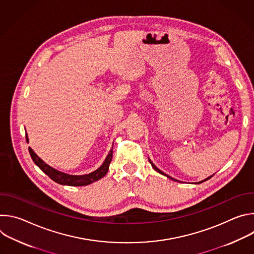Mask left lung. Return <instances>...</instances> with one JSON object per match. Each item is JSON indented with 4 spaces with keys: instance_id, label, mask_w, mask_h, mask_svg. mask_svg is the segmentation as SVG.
<instances>
[{
    "instance_id": "1",
    "label": "left lung",
    "mask_w": 254,
    "mask_h": 254,
    "mask_svg": "<svg viewBox=\"0 0 254 254\" xmlns=\"http://www.w3.org/2000/svg\"><path fill=\"white\" fill-rule=\"evenodd\" d=\"M149 161H150V160H149ZM150 163H151V165H152V167H153V168H154V169H155V170H156V171H157V172H159V173H160V174H162V175H165V176H167V177H168V178H170V179H172V180H174V181H177V180H175V179H173V178H172V177H170V176H168V175H166V174H165V173H164V172H162V171H161V170H160V169H158V168H157V167H156V166H155V165H154V164H153V163H152V162H151V161H150ZM211 177H212V176H211ZM211 177H209V178H207V179H205V180H204V181H207V180H209V179H210V178H211ZM204 181H201V182H199V183H202V182H204ZM199 183H197V184H199Z\"/></svg>"
}]
</instances>
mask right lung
Returning a JSON list of instances; mask_svg holds the SVG:
<instances>
[{"mask_svg":"<svg viewBox=\"0 0 254 254\" xmlns=\"http://www.w3.org/2000/svg\"><path fill=\"white\" fill-rule=\"evenodd\" d=\"M26 139L28 140L27 135H26ZM29 153H30L31 158L34 161V163L37 165L50 179H52L54 182L61 184V185H68V186H86V185H89V184L95 182V181L101 179L103 176L106 175L108 168H110V164L112 162V158H113V149H112L111 153L108 154L107 158L105 159L104 163L100 166V168H98L94 172L87 174V175L74 176V175L64 174L62 172H59V171L53 169L52 167H50L49 165L44 163L37 155L34 153V151L31 148H29Z\"/></svg>","mask_w":254,"mask_h":254,"instance_id":"obj_1","label":"right lung"}]
</instances>
